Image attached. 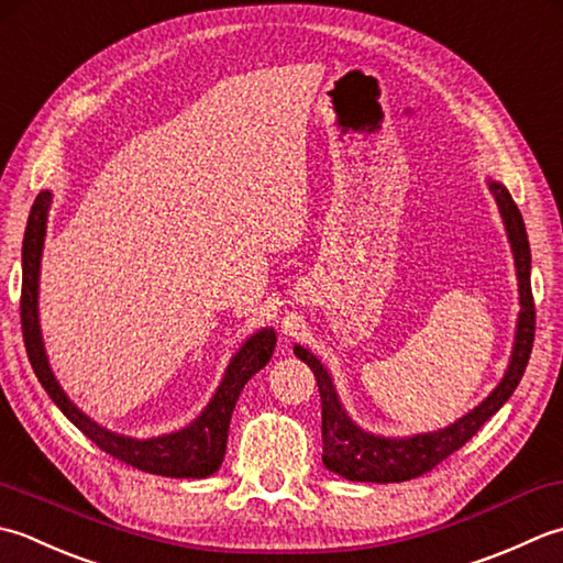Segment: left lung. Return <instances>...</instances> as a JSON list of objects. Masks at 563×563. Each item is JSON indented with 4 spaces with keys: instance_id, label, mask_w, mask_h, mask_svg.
<instances>
[{
    "instance_id": "obj_1",
    "label": "left lung",
    "mask_w": 563,
    "mask_h": 563,
    "mask_svg": "<svg viewBox=\"0 0 563 563\" xmlns=\"http://www.w3.org/2000/svg\"><path fill=\"white\" fill-rule=\"evenodd\" d=\"M486 185L498 203V211L506 225L508 243L515 260V277H518L520 294V313L515 323V340L508 369L503 374L498 386L452 426L440 428L434 432L410 434V438H386L360 428L350 418V412L342 406L338 388L332 384V374L311 350L294 345V354L301 362L311 366L316 374L320 400H323V464L328 472L338 474L347 481H362V484H398L410 481L420 474L430 472L442 459L456 452L474 438L484 422L496 416L500 406L512 396L525 374L527 360L532 352L534 340V301H532V255L530 240H527L525 221L518 206H515L510 191L500 181L486 177Z\"/></svg>"
}]
</instances>
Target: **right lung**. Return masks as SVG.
<instances>
[{"label":"right lung","mask_w":563,"mask_h":563,"mask_svg":"<svg viewBox=\"0 0 563 563\" xmlns=\"http://www.w3.org/2000/svg\"><path fill=\"white\" fill-rule=\"evenodd\" d=\"M51 203L53 191L43 189L31 206L24 247H21V269H24V277H21V328H24V342L31 366L36 372L38 382L43 384L45 394L63 410V416L77 430H82L99 450L141 468V472L172 478H206L216 474L225 456L228 428H231V416L238 404V396L250 378L260 369H265L267 362L272 360L274 347H277V332H274V328H262L252 332L233 354L231 362H228L221 384H218L209 404H206V408L189 426L175 432L157 434V438H131V434L107 430L97 420H91L85 410H79L70 396L63 391L60 382H57L51 369L48 354H45L43 345L38 318V284Z\"/></svg>","instance_id":"obj_1"}]
</instances>
